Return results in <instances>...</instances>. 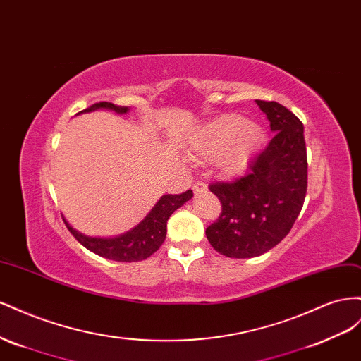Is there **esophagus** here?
Listing matches in <instances>:
<instances>
[{
    "instance_id": "esophagus-1",
    "label": "esophagus",
    "mask_w": 361,
    "mask_h": 361,
    "mask_svg": "<svg viewBox=\"0 0 361 361\" xmlns=\"http://www.w3.org/2000/svg\"><path fill=\"white\" fill-rule=\"evenodd\" d=\"M205 190H207V184H205L204 181H197V183L193 184V193L195 195H200V193H202Z\"/></svg>"
}]
</instances>
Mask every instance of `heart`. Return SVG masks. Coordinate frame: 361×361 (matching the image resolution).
<instances>
[{
    "label": "heart",
    "mask_w": 361,
    "mask_h": 361,
    "mask_svg": "<svg viewBox=\"0 0 361 361\" xmlns=\"http://www.w3.org/2000/svg\"><path fill=\"white\" fill-rule=\"evenodd\" d=\"M263 142L259 123L239 115H222L202 123L189 137L192 157L213 161L224 175H239L251 163Z\"/></svg>",
    "instance_id": "obj_1"
}]
</instances>
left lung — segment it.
Instances as JSON below:
<instances>
[{"mask_svg":"<svg viewBox=\"0 0 361 361\" xmlns=\"http://www.w3.org/2000/svg\"><path fill=\"white\" fill-rule=\"evenodd\" d=\"M275 133L234 181H216L209 189L222 212L207 226L213 248L231 259H251L280 243L300 214L307 193V149L302 122L275 101L257 99Z\"/></svg>","mask_w":361,"mask_h":361,"instance_id":"1","label":"left lung"}]
</instances>
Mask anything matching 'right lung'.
I'll return each mask as SVG.
<instances>
[{"label": "right lung", "instance_id": "obj_1", "mask_svg": "<svg viewBox=\"0 0 361 361\" xmlns=\"http://www.w3.org/2000/svg\"><path fill=\"white\" fill-rule=\"evenodd\" d=\"M99 109H106V110H113L119 113V115H123L127 113L130 109L128 107H121L115 106L111 102H97V104L90 106L85 109L80 113H89L94 110ZM78 113V115H80ZM193 197V192L188 190L181 195H163V197L156 202L152 210L147 214V218L143 219L139 225H136L135 228L127 231L126 234H121L118 238H110V239H102V238H90V235H86L83 233L77 231L75 228L65 221L68 230L74 238L87 248L89 251L95 252L97 255L104 257V259L109 260H115V262H140L148 259L149 255L156 252L161 243L164 242V238H166V224L169 216L180 209L181 205L189 201Z\"/></svg>", "mask_w": 361, "mask_h": 361}]
</instances>
